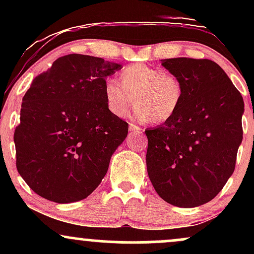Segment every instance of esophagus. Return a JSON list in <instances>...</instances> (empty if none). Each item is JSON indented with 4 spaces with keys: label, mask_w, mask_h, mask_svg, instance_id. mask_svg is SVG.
<instances>
[{
    "label": "esophagus",
    "mask_w": 254,
    "mask_h": 254,
    "mask_svg": "<svg viewBox=\"0 0 254 254\" xmlns=\"http://www.w3.org/2000/svg\"><path fill=\"white\" fill-rule=\"evenodd\" d=\"M129 129H130V131L131 132H141V127H138V125H136V124H133V123H130L129 124Z\"/></svg>",
    "instance_id": "obj_1"
}]
</instances>
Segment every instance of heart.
Instances as JSON below:
<instances>
[{
  "mask_svg": "<svg viewBox=\"0 0 254 254\" xmlns=\"http://www.w3.org/2000/svg\"><path fill=\"white\" fill-rule=\"evenodd\" d=\"M184 84L176 74L147 64H132L119 72L118 83L105 84L107 110L117 118L129 115L135 99V117L162 124L171 121L183 103Z\"/></svg>",
  "mask_w": 254,
  "mask_h": 254,
  "instance_id": "obj_1",
  "label": "heart"
}]
</instances>
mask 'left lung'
Listing matches in <instances>:
<instances>
[{
    "mask_svg": "<svg viewBox=\"0 0 254 254\" xmlns=\"http://www.w3.org/2000/svg\"><path fill=\"white\" fill-rule=\"evenodd\" d=\"M161 62L182 80L185 94L171 121L145 130L148 176L165 202L194 208L214 199L235 170L244 99L210 60Z\"/></svg>",
    "mask_w": 254,
    "mask_h": 254,
    "instance_id": "1",
    "label": "left lung"
}]
</instances>
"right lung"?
Here are the masks:
<instances>
[{"label":"right lung","instance_id":"obj_1","mask_svg":"<svg viewBox=\"0 0 254 254\" xmlns=\"http://www.w3.org/2000/svg\"><path fill=\"white\" fill-rule=\"evenodd\" d=\"M121 66L99 57L66 55L26 92L14 132L16 168L40 197L77 202L101 183L129 131L105 100L106 77Z\"/></svg>","mask_w":254,"mask_h":254}]
</instances>
